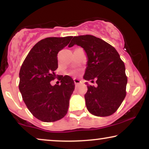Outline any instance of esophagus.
<instances>
[{
    "label": "esophagus",
    "mask_w": 149,
    "mask_h": 149,
    "mask_svg": "<svg viewBox=\"0 0 149 149\" xmlns=\"http://www.w3.org/2000/svg\"><path fill=\"white\" fill-rule=\"evenodd\" d=\"M74 82L75 85H77V84H79V83H81V81L78 79H74Z\"/></svg>",
    "instance_id": "1"
}]
</instances>
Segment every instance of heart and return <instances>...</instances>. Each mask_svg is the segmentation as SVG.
<instances>
[{"label":"heart","mask_w":149,"mask_h":149,"mask_svg":"<svg viewBox=\"0 0 149 149\" xmlns=\"http://www.w3.org/2000/svg\"><path fill=\"white\" fill-rule=\"evenodd\" d=\"M72 74H77V72H76V71H73V72H72Z\"/></svg>","instance_id":"1"}]
</instances>
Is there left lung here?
<instances>
[{"label": "left lung", "mask_w": 149, "mask_h": 149, "mask_svg": "<svg viewBox=\"0 0 149 149\" xmlns=\"http://www.w3.org/2000/svg\"><path fill=\"white\" fill-rule=\"evenodd\" d=\"M77 45L87 56L85 80H96L97 87L87 85L85 95L88 111L97 117L113 115L126 95L125 67L115 47L92 35L74 36L68 47Z\"/></svg>", "instance_id": "left-lung-1"}]
</instances>
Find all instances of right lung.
I'll return each mask as SVG.
<instances>
[{"label": "right lung", "mask_w": 149, "mask_h": 149, "mask_svg": "<svg viewBox=\"0 0 149 149\" xmlns=\"http://www.w3.org/2000/svg\"><path fill=\"white\" fill-rule=\"evenodd\" d=\"M72 36L48 37L38 41L26 56L19 70V89L26 107L36 119L54 122L68 112L74 89L70 77H60L61 84L52 86L58 68V54L68 45Z\"/></svg>", "instance_id": "add662e5"}]
</instances>
